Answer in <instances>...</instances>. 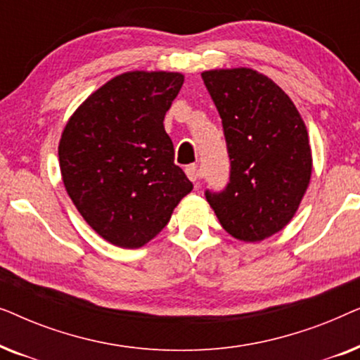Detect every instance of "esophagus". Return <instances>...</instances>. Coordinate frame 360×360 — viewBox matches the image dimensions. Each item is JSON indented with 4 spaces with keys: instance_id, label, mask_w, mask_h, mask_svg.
I'll return each mask as SVG.
<instances>
[{
    "instance_id": "obj_1",
    "label": "esophagus",
    "mask_w": 360,
    "mask_h": 360,
    "mask_svg": "<svg viewBox=\"0 0 360 360\" xmlns=\"http://www.w3.org/2000/svg\"><path fill=\"white\" fill-rule=\"evenodd\" d=\"M185 174L191 181H198V165H188L185 169Z\"/></svg>"
}]
</instances>
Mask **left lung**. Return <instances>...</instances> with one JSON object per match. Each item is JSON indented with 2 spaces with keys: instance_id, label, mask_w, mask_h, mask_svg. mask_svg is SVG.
Here are the masks:
<instances>
[{
  "instance_id": "1",
  "label": "left lung",
  "mask_w": 360,
  "mask_h": 360,
  "mask_svg": "<svg viewBox=\"0 0 360 360\" xmlns=\"http://www.w3.org/2000/svg\"><path fill=\"white\" fill-rule=\"evenodd\" d=\"M218 110L231 160L221 193L206 191L226 233L259 243L297 213L313 170L308 131L290 96L254 68L201 73Z\"/></svg>"
}]
</instances>
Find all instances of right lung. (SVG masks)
I'll list each match as a JSON object with an SVG mask.
<instances>
[{
  "mask_svg": "<svg viewBox=\"0 0 360 360\" xmlns=\"http://www.w3.org/2000/svg\"><path fill=\"white\" fill-rule=\"evenodd\" d=\"M185 77L121 73L93 91L63 127L62 181L78 213L108 243L137 249L165 228L193 190L174 164L164 117Z\"/></svg>",
  "mask_w": 360,
  "mask_h": 360,
  "instance_id": "right-lung-1",
  "label": "right lung"
}]
</instances>
